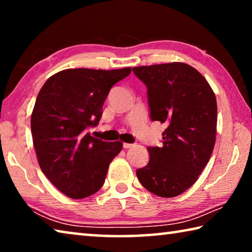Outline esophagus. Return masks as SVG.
Instances as JSON below:
<instances>
[{
  "label": "esophagus",
  "instance_id": "1",
  "mask_svg": "<svg viewBox=\"0 0 252 252\" xmlns=\"http://www.w3.org/2000/svg\"><path fill=\"white\" fill-rule=\"evenodd\" d=\"M135 144L133 143H123V148L125 149H130V148H133Z\"/></svg>",
  "mask_w": 252,
  "mask_h": 252
}]
</instances>
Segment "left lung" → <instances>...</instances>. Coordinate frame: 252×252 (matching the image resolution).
Listing matches in <instances>:
<instances>
[{
  "mask_svg": "<svg viewBox=\"0 0 252 252\" xmlns=\"http://www.w3.org/2000/svg\"><path fill=\"white\" fill-rule=\"evenodd\" d=\"M147 85L152 121L167 125L162 147H149L136 170L148 191L163 198L185 192L210 160L217 133V100L204 76L181 62L133 67Z\"/></svg>",
  "mask_w": 252,
  "mask_h": 252,
  "instance_id": "left-lung-1",
  "label": "left lung"
}]
</instances>
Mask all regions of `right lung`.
I'll return each instance as SVG.
<instances>
[{"label": "right lung", "mask_w": 252, "mask_h": 252, "mask_svg": "<svg viewBox=\"0 0 252 252\" xmlns=\"http://www.w3.org/2000/svg\"><path fill=\"white\" fill-rule=\"evenodd\" d=\"M131 73L119 70L66 69L46 80L31 116L33 146L40 168L63 194L83 199L103 186L122 142H105L87 131L102 117L111 88Z\"/></svg>", "instance_id": "add662e5"}]
</instances>
